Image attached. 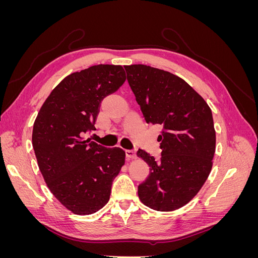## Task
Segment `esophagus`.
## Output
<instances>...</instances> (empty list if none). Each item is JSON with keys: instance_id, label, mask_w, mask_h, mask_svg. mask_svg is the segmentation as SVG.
Returning a JSON list of instances; mask_svg holds the SVG:
<instances>
[{"instance_id": "esophagus-1", "label": "esophagus", "mask_w": 258, "mask_h": 258, "mask_svg": "<svg viewBox=\"0 0 258 258\" xmlns=\"http://www.w3.org/2000/svg\"><path fill=\"white\" fill-rule=\"evenodd\" d=\"M126 156L128 159H136L137 158V153L134 150H126Z\"/></svg>"}]
</instances>
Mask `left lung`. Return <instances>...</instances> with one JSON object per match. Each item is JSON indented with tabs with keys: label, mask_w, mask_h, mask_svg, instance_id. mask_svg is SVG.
I'll use <instances>...</instances> for the list:
<instances>
[{
	"label": "left lung",
	"mask_w": 258,
	"mask_h": 258,
	"mask_svg": "<svg viewBox=\"0 0 258 258\" xmlns=\"http://www.w3.org/2000/svg\"><path fill=\"white\" fill-rule=\"evenodd\" d=\"M147 123L159 124L161 156L137 152L150 166L139 198L156 211H174L196 196L212 169L215 130L211 108L178 76L144 64L124 66Z\"/></svg>",
	"instance_id": "8db88e82"
}]
</instances>
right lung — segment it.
Here are the masks:
<instances>
[{"mask_svg": "<svg viewBox=\"0 0 258 258\" xmlns=\"http://www.w3.org/2000/svg\"><path fill=\"white\" fill-rule=\"evenodd\" d=\"M126 81L122 67L98 64L67 76L42 105L32 144L46 184L74 214L88 215L110 200L124 163L120 147H104L84 135L95 130L102 100Z\"/></svg>", "mask_w": 258, "mask_h": 258, "instance_id": "1", "label": "right lung"}]
</instances>
